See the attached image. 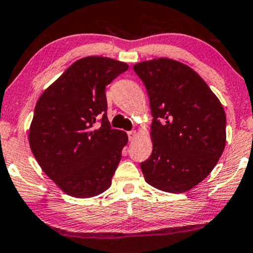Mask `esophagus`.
I'll use <instances>...</instances> for the list:
<instances>
[{
    "mask_svg": "<svg viewBox=\"0 0 253 253\" xmlns=\"http://www.w3.org/2000/svg\"><path fill=\"white\" fill-rule=\"evenodd\" d=\"M127 137H129V141L132 142L133 139H135L137 137V132L135 131V130H132V131H129V132H127Z\"/></svg>",
    "mask_w": 253,
    "mask_h": 253,
    "instance_id": "obj_1",
    "label": "esophagus"
}]
</instances>
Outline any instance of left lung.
Returning a JSON list of instances; mask_svg holds the SVG:
<instances>
[{
	"label": "left lung",
	"mask_w": 253,
	"mask_h": 253,
	"mask_svg": "<svg viewBox=\"0 0 253 253\" xmlns=\"http://www.w3.org/2000/svg\"><path fill=\"white\" fill-rule=\"evenodd\" d=\"M144 83L152 114L150 157L144 179L165 192L182 193L207 178L226 142L222 103L205 81L182 62L154 58L133 65Z\"/></svg>",
	"instance_id": "8db88e82"
}]
</instances>
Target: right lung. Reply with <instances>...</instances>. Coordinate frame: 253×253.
<instances>
[{
  "label": "right lung",
  "instance_id": "add662e5",
  "mask_svg": "<svg viewBox=\"0 0 253 253\" xmlns=\"http://www.w3.org/2000/svg\"><path fill=\"white\" fill-rule=\"evenodd\" d=\"M127 68L109 57H83L36 103L28 135L31 152L41 169L67 195L90 198L110 188L127 135L111 129L105 86Z\"/></svg>",
  "mask_w": 253,
  "mask_h": 253
}]
</instances>
